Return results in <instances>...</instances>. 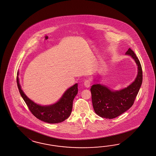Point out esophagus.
<instances>
[{
	"instance_id": "obj_1",
	"label": "esophagus",
	"mask_w": 156,
	"mask_h": 156,
	"mask_svg": "<svg viewBox=\"0 0 156 156\" xmlns=\"http://www.w3.org/2000/svg\"><path fill=\"white\" fill-rule=\"evenodd\" d=\"M84 86L86 88H89L90 86V81L88 80H85L84 81Z\"/></svg>"
}]
</instances>
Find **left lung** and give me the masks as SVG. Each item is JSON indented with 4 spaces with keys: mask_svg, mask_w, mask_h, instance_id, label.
Wrapping results in <instances>:
<instances>
[{
    "mask_svg": "<svg viewBox=\"0 0 156 156\" xmlns=\"http://www.w3.org/2000/svg\"><path fill=\"white\" fill-rule=\"evenodd\" d=\"M125 55L133 58L137 66V75L132 83L119 90L109 89L100 84H94L91 87L94 111L102 118L114 119L128 110L133 105L142 84L143 71L138 58L130 48Z\"/></svg>",
    "mask_w": 156,
    "mask_h": 156,
    "instance_id": "left-lung-1",
    "label": "left lung"
}]
</instances>
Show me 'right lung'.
Listing matches in <instances>:
<instances>
[{"label": "right lung", "mask_w": 156, "mask_h": 156, "mask_svg": "<svg viewBox=\"0 0 156 156\" xmlns=\"http://www.w3.org/2000/svg\"><path fill=\"white\" fill-rule=\"evenodd\" d=\"M18 76L19 72L17 73L16 81L19 92L30 111L37 119L49 124H56L62 122L69 117L71 114L73 99L78 93L77 83L67 89L56 103L49 105H41L32 101L24 93L19 83Z\"/></svg>", "instance_id": "right-lung-1"}]
</instances>
